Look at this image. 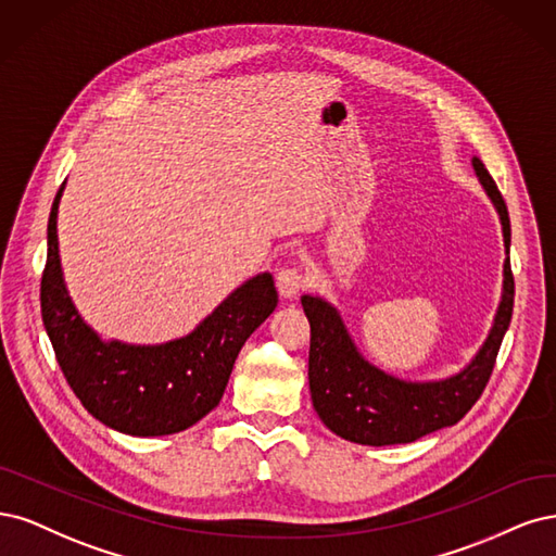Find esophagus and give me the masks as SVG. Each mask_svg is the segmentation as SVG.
Instances as JSON below:
<instances>
[{"label":"esophagus","instance_id":"1","mask_svg":"<svg viewBox=\"0 0 556 556\" xmlns=\"http://www.w3.org/2000/svg\"><path fill=\"white\" fill-rule=\"evenodd\" d=\"M304 283H307V275H304L302 265L286 263V265L279 267L277 289L283 298H293L295 293H300L304 289Z\"/></svg>","mask_w":556,"mask_h":556}]
</instances>
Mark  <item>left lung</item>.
I'll use <instances>...</instances> for the list:
<instances>
[{
	"mask_svg": "<svg viewBox=\"0 0 556 556\" xmlns=\"http://www.w3.org/2000/svg\"><path fill=\"white\" fill-rule=\"evenodd\" d=\"M473 170L494 203L506 249L510 247V219L504 195L478 156ZM515 279L510 261L504 263V293L492 330L473 361L459 374L441 381H402L374 367L357 351L342 316L324 298L302 295V309L309 318V392L324 425L353 443L395 445L410 443L441 427H451L469 414L485 390L501 342L510 326Z\"/></svg>",
	"mask_w": 556,
	"mask_h": 556,
	"instance_id": "left-lung-1",
	"label": "left lung"
}]
</instances>
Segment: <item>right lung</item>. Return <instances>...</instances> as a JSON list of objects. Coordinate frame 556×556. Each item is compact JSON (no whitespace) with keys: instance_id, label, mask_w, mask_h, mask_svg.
Instances as JSON below:
<instances>
[{"instance_id":"add662e5","label":"right lung","mask_w":556,"mask_h":556,"mask_svg":"<svg viewBox=\"0 0 556 556\" xmlns=\"http://www.w3.org/2000/svg\"><path fill=\"white\" fill-rule=\"evenodd\" d=\"M60 187L48 219L41 316L64 379L103 425L131 437L182 432L219 404L244 342L277 307L270 273L232 291L187 337L156 346L103 339L80 318L62 277L58 242Z\"/></svg>"}]
</instances>
